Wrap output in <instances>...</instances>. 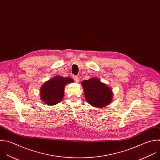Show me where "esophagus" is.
<instances>
[{"label":"esophagus","mask_w":160,"mask_h":160,"mask_svg":"<svg viewBox=\"0 0 160 160\" xmlns=\"http://www.w3.org/2000/svg\"><path fill=\"white\" fill-rule=\"evenodd\" d=\"M73 79H74V80H75L76 82H79V80H80L79 77H77V76H74V77H73Z\"/></svg>","instance_id":"1"}]
</instances>
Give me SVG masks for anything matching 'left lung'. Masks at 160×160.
<instances>
[{
	"label": "left lung",
	"instance_id": "8db88e82",
	"mask_svg": "<svg viewBox=\"0 0 160 160\" xmlns=\"http://www.w3.org/2000/svg\"><path fill=\"white\" fill-rule=\"evenodd\" d=\"M87 102L95 108H103L112 100V92L107 85L92 78L82 82Z\"/></svg>",
	"mask_w": 160,
	"mask_h": 160
}]
</instances>
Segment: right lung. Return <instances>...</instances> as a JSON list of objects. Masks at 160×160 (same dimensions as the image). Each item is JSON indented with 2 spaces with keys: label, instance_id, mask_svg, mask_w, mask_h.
Listing matches in <instances>:
<instances>
[{
  "label": "right lung",
  "instance_id": "right-lung-1",
  "mask_svg": "<svg viewBox=\"0 0 160 160\" xmlns=\"http://www.w3.org/2000/svg\"><path fill=\"white\" fill-rule=\"evenodd\" d=\"M73 80L70 77L57 76L44 83L41 87L40 95L41 99L48 105H55L59 103L64 95L65 86L72 83Z\"/></svg>",
  "mask_w": 160,
  "mask_h": 160
}]
</instances>
